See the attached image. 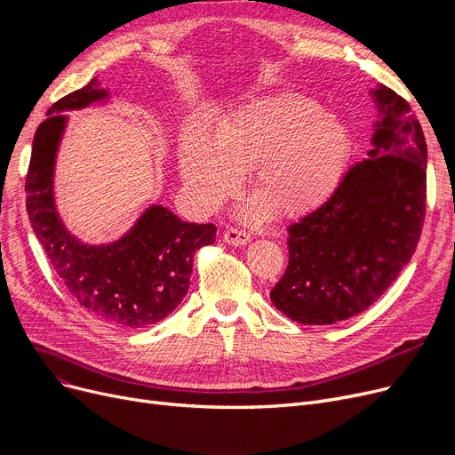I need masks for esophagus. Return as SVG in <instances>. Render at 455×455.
Here are the masks:
<instances>
[{
  "label": "esophagus",
  "mask_w": 455,
  "mask_h": 455,
  "mask_svg": "<svg viewBox=\"0 0 455 455\" xmlns=\"http://www.w3.org/2000/svg\"><path fill=\"white\" fill-rule=\"evenodd\" d=\"M223 240L225 243L228 245H234V247H242V245H247L251 242V235L243 230H235V228H230L223 234Z\"/></svg>",
  "instance_id": "esophagus-1"
}]
</instances>
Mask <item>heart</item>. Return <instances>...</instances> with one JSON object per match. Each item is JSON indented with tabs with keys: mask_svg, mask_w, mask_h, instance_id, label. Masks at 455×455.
<instances>
[{
	"mask_svg": "<svg viewBox=\"0 0 455 455\" xmlns=\"http://www.w3.org/2000/svg\"><path fill=\"white\" fill-rule=\"evenodd\" d=\"M352 134L339 117L304 95L256 100L215 125L184 129L179 162L191 203L201 212L218 208L249 172L256 197L247 206L251 218L273 210L297 218L321 206L336 191L348 170Z\"/></svg>",
	"mask_w": 455,
	"mask_h": 455,
	"instance_id": "heart-1",
	"label": "heart"
}]
</instances>
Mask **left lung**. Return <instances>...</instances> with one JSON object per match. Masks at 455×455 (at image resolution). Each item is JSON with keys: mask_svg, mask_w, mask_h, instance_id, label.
Instances as JSON below:
<instances>
[{"mask_svg": "<svg viewBox=\"0 0 455 455\" xmlns=\"http://www.w3.org/2000/svg\"><path fill=\"white\" fill-rule=\"evenodd\" d=\"M379 119L369 158L354 164L331 197L290 225V264L271 290L300 324H333L374 304L411 259L426 218L427 149L410 103L371 92Z\"/></svg>", "mask_w": 455, "mask_h": 455, "instance_id": "obj_1", "label": "left lung"}]
</instances>
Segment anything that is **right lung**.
<instances>
[{
    "label": "right lung",
    "instance_id": "add662e5",
    "mask_svg": "<svg viewBox=\"0 0 455 455\" xmlns=\"http://www.w3.org/2000/svg\"><path fill=\"white\" fill-rule=\"evenodd\" d=\"M108 98L92 79L68 93L38 125L26 179L31 227L68 291L90 314L122 328H141L170 315L189 288L196 252L215 242V225L186 223L160 204L149 206L117 242L86 245L60 221L53 199L59 141L68 117Z\"/></svg>",
    "mask_w": 455,
    "mask_h": 455
}]
</instances>
